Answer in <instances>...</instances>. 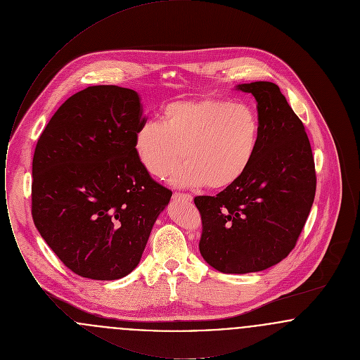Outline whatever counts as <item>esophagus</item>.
Masks as SVG:
<instances>
[{"label": "esophagus", "instance_id": "obj_1", "mask_svg": "<svg viewBox=\"0 0 360 360\" xmlns=\"http://www.w3.org/2000/svg\"><path fill=\"white\" fill-rule=\"evenodd\" d=\"M175 200H185V201H191L193 197L190 194H185V193H174L172 195Z\"/></svg>", "mask_w": 360, "mask_h": 360}]
</instances>
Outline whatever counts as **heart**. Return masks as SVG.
Instances as JSON below:
<instances>
[{"mask_svg":"<svg viewBox=\"0 0 360 360\" xmlns=\"http://www.w3.org/2000/svg\"><path fill=\"white\" fill-rule=\"evenodd\" d=\"M259 134L252 106L209 97L166 105L162 122L146 121L137 128L134 148L140 165L156 178L170 175L185 156L174 185L221 188L248 170Z\"/></svg>","mask_w":360,"mask_h":360,"instance_id":"obj_1","label":"heart"}]
</instances>
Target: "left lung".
Returning <instances> with one entry per match:
<instances>
[{
	"mask_svg": "<svg viewBox=\"0 0 360 360\" xmlns=\"http://www.w3.org/2000/svg\"><path fill=\"white\" fill-rule=\"evenodd\" d=\"M238 89L257 100V154L235 184L194 198L202 221L200 252L225 274L262 271L288 257L316 194L308 135L279 87L259 81Z\"/></svg>",
	"mask_w": 360,
	"mask_h": 360,
	"instance_id": "left-lung-1",
	"label": "left lung"
}]
</instances>
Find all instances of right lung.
Masks as SVG:
<instances>
[{"instance_id": "obj_1", "label": "right lung", "mask_w": 360, "mask_h": 360, "mask_svg": "<svg viewBox=\"0 0 360 360\" xmlns=\"http://www.w3.org/2000/svg\"><path fill=\"white\" fill-rule=\"evenodd\" d=\"M143 122L135 90L90 86L60 105L37 140L34 226L79 276L113 281L129 274L172 198L135 154Z\"/></svg>"}]
</instances>
